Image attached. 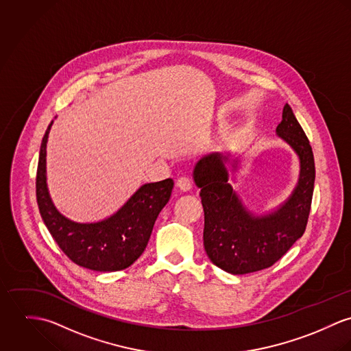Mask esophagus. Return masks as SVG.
Wrapping results in <instances>:
<instances>
[{
  "label": "esophagus",
  "instance_id": "obj_1",
  "mask_svg": "<svg viewBox=\"0 0 351 351\" xmlns=\"http://www.w3.org/2000/svg\"><path fill=\"white\" fill-rule=\"evenodd\" d=\"M176 186L178 189H180L182 191H190L193 189V180L189 176H180L176 180Z\"/></svg>",
  "mask_w": 351,
  "mask_h": 351
}]
</instances>
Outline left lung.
Listing matches in <instances>:
<instances>
[{"label":"left lung","mask_w":351,"mask_h":351,"mask_svg":"<svg viewBox=\"0 0 351 351\" xmlns=\"http://www.w3.org/2000/svg\"><path fill=\"white\" fill-rule=\"evenodd\" d=\"M276 133L298 154L300 176L288 200L271 214L256 217L245 208L229 183L226 157L210 154L195 165V184L204 211V250L225 272L245 274L269 268L306 232L315 161L310 141L288 104Z\"/></svg>","instance_id":"obj_1"}]
</instances>
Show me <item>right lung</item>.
Wrapping results in <instances>:
<instances>
[{
    "label": "right lung",
    "instance_id": "1",
    "mask_svg": "<svg viewBox=\"0 0 351 351\" xmlns=\"http://www.w3.org/2000/svg\"><path fill=\"white\" fill-rule=\"evenodd\" d=\"M52 122L41 141L36 175V199L48 232L79 267L97 272H116L130 267L145 250L157 215L171 197L173 180L141 186L116 214L101 222L70 221L56 210L47 189L45 149Z\"/></svg>",
    "mask_w": 351,
    "mask_h": 351
}]
</instances>
